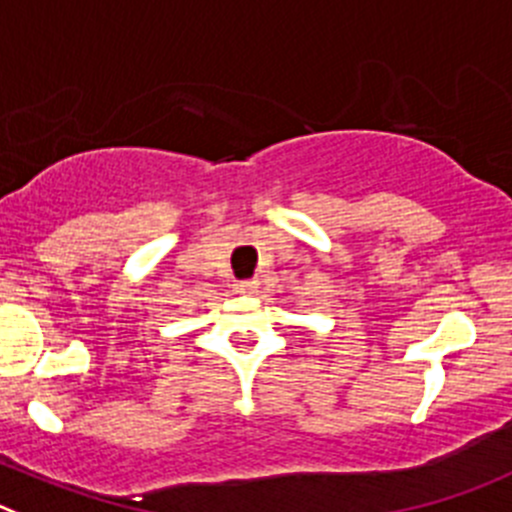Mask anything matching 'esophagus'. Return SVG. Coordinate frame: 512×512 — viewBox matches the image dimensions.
<instances>
[{
  "label": "esophagus",
  "instance_id": "34e87169",
  "mask_svg": "<svg viewBox=\"0 0 512 512\" xmlns=\"http://www.w3.org/2000/svg\"><path fill=\"white\" fill-rule=\"evenodd\" d=\"M257 280H240V283H234V290L240 295H252L257 290Z\"/></svg>",
  "mask_w": 512,
  "mask_h": 512
}]
</instances>
